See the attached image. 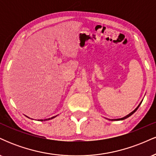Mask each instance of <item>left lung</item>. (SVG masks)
Here are the masks:
<instances>
[{
	"instance_id": "8db88e82",
	"label": "left lung",
	"mask_w": 156,
	"mask_h": 156,
	"mask_svg": "<svg viewBox=\"0 0 156 156\" xmlns=\"http://www.w3.org/2000/svg\"><path fill=\"white\" fill-rule=\"evenodd\" d=\"M141 102H142V101H141ZM141 103H140V104H139V105H138V106L136 107V109H134V110L133 111V112H132L131 113H130V114H128V115H127V116H125V117H122V118H120V119H110V120H123V119H127V118H128V117H130V116H131V115H132V114H133L134 112H136V110H137V109H138V108H139V105H141Z\"/></svg>"
}]
</instances>
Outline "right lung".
Segmentation results:
<instances>
[{"instance_id": "right-lung-1", "label": "right lung", "mask_w": 156, "mask_h": 156, "mask_svg": "<svg viewBox=\"0 0 156 156\" xmlns=\"http://www.w3.org/2000/svg\"><path fill=\"white\" fill-rule=\"evenodd\" d=\"M55 117H56V116H55V117H51V118H49V119H44V121H45V120H49V119H53V118H55ZM29 118V117H28ZM39 121H43V119H39Z\"/></svg>"}]
</instances>
